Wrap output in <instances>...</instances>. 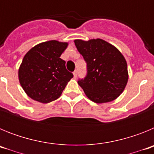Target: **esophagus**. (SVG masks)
Segmentation results:
<instances>
[{
  "label": "esophagus",
  "mask_w": 154,
  "mask_h": 154,
  "mask_svg": "<svg viewBox=\"0 0 154 154\" xmlns=\"http://www.w3.org/2000/svg\"><path fill=\"white\" fill-rule=\"evenodd\" d=\"M73 75H74V78H76L77 77V75H78V71L75 70L73 72Z\"/></svg>",
  "instance_id": "obj_1"
}]
</instances>
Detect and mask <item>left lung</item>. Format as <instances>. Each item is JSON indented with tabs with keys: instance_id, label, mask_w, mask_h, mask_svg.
Segmentation results:
<instances>
[{
	"instance_id": "8db88e82",
	"label": "left lung",
	"mask_w": 154,
	"mask_h": 154,
	"mask_svg": "<svg viewBox=\"0 0 154 154\" xmlns=\"http://www.w3.org/2000/svg\"><path fill=\"white\" fill-rule=\"evenodd\" d=\"M75 45L86 62L87 74L78 84L87 97L96 103L116 99L128 81L127 64L120 51L99 38L75 40Z\"/></svg>"
}]
</instances>
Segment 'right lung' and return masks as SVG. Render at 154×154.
<instances>
[{
	"label": "right lung",
	"mask_w": 154,
	"mask_h": 154,
	"mask_svg": "<svg viewBox=\"0 0 154 154\" xmlns=\"http://www.w3.org/2000/svg\"><path fill=\"white\" fill-rule=\"evenodd\" d=\"M68 43L52 40L37 45L24 55L18 78L27 95L35 101L48 103L62 95L73 74L60 58Z\"/></svg>",
	"instance_id": "right-lung-1"
}]
</instances>
